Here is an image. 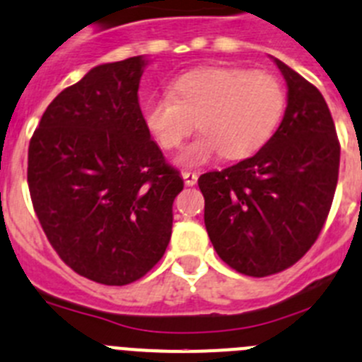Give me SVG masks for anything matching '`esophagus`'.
Instances as JSON below:
<instances>
[{
    "mask_svg": "<svg viewBox=\"0 0 362 362\" xmlns=\"http://www.w3.org/2000/svg\"><path fill=\"white\" fill-rule=\"evenodd\" d=\"M182 178H184V184H185V185H189V187H191V185L197 184L198 175H197V173H193V171H184V173H182Z\"/></svg>",
    "mask_w": 362,
    "mask_h": 362,
    "instance_id": "obj_1",
    "label": "esophagus"
}]
</instances>
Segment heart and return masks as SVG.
Masks as SVG:
<instances>
[{
  "label": "heart",
  "mask_w": 362,
  "mask_h": 362,
  "mask_svg": "<svg viewBox=\"0 0 362 362\" xmlns=\"http://www.w3.org/2000/svg\"><path fill=\"white\" fill-rule=\"evenodd\" d=\"M285 110V92L274 76L243 68H194L171 90L142 104V122L162 149H177L194 129L200 135L178 155L180 165H202L223 153L242 160L274 135Z\"/></svg>",
  "instance_id": "1"
}]
</instances>
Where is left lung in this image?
<instances>
[{
    "instance_id": "8db88e82",
    "label": "left lung",
    "mask_w": 362,
    "mask_h": 362,
    "mask_svg": "<svg viewBox=\"0 0 362 362\" xmlns=\"http://www.w3.org/2000/svg\"><path fill=\"white\" fill-rule=\"evenodd\" d=\"M272 61L288 90L279 128L254 157L198 178L214 250L254 278L288 269L314 245L339 175V141L323 95Z\"/></svg>"
}]
</instances>
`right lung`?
<instances>
[{"instance_id": "1", "label": "right lung", "mask_w": 362, "mask_h": 362, "mask_svg": "<svg viewBox=\"0 0 362 362\" xmlns=\"http://www.w3.org/2000/svg\"><path fill=\"white\" fill-rule=\"evenodd\" d=\"M148 57L99 64L50 103L28 146V187L48 242L77 274L128 285L157 265L184 189L142 122Z\"/></svg>"}]
</instances>
